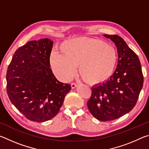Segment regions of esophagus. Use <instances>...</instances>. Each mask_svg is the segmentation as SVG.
<instances>
[{
	"label": "esophagus",
	"instance_id": "34e87169",
	"mask_svg": "<svg viewBox=\"0 0 149 149\" xmlns=\"http://www.w3.org/2000/svg\"><path fill=\"white\" fill-rule=\"evenodd\" d=\"M78 84H77V83H72V84H71V87L72 89H74V88L76 87L77 86Z\"/></svg>",
	"mask_w": 149,
	"mask_h": 149
}]
</instances>
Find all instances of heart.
<instances>
[{
	"instance_id": "1",
	"label": "heart",
	"mask_w": 149,
	"mask_h": 149,
	"mask_svg": "<svg viewBox=\"0 0 149 149\" xmlns=\"http://www.w3.org/2000/svg\"><path fill=\"white\" fill-rule=\"evenodd\" d=\"M61 54L52 52L50 64L60 79H71L79 66V73L90 84L107 81L114 72L118 60L116 49L99 39L81 37L60 45Z\"/></svg>"
}]
</instances>
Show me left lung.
<instances>
[{"label":"left lung","instance_id":"left-lung-1","mask_svg":"<svg viewBox=\"0 0 149 149\" xmlns=\"http://www.w3.org/2000/svg\"><path fill=\"white\" fill-rule=\"evenodd\" d=\"M117 47L116 69L108 79L92 87L87 107L97 120L106 122L130 112L137 102L143 85V75L137 55L117 35H104Z\"/></svg>","mask_w":149,"mask_h":149}]
</instances>
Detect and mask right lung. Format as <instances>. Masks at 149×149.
Listing matches in <instances>:
<instances>
[{
    "label": "right lung",
    "instance_id": "obj_1",
    "mask_svg": "<svg viewBox=\"0 0 149 149\" xmlns=\"http://www.w3.org/2000/svg\"><path fill=\"white\" fill-rule=\"evenodd\" d=\"M50 39L27 42L20 47L9 64L6 90L11 102L27 119L43 122L58 113L65 96L71 90L52 73Z\"/></svg>",
    "mask_w": 149,
    "mask_h": 149
}]
</instances>
